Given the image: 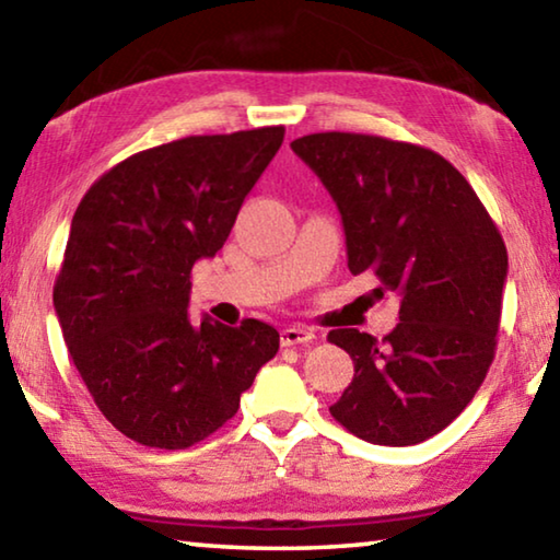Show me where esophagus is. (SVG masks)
Listing matches in <instances>:
<instances>
[{"label":"esophagus","instance_id":"34e87169","mask_svg":"<svg viewBox=\"0 0 560 560\" xmlns=\"http://www.w3.org/2000/svg\"><path fill=\"white\" fill-rule=\"evenodd\" d=\"M316 334L306 326H289L281 330V346L289 348V346H308L314 343Z\"/></svg>","mask_w":560,"mask_h":560}]
</instances>
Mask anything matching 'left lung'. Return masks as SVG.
Masks as SVG:
<instances>
[{
	"instance_id": "left-lung-1",
	"label": "left lung",
	"mask_w": 560,
	"mask_h": 560,
	"mask_svg": "<svg viewBox=\"0 0 560 560\" xmlns=\"http://www.w3.org/2000/svg\"><path fill=\"white\" fill-rule=\"evenodd\" d=\"M291 150L334 197L350 273L371 271L377 293L400 296V324L383 340L328 334L355 365L330 415L373 444L430 440L471 402L494 360L504 240L459 170L428 148L314 132Z\"/></svg>"
}]
</instances>
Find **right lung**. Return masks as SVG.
Wrapping results in <instances>:
<instances>
[{
  "label": "right lung",
  "mask_w": 560,
  "mask_h": 560,
  "mask_svg": "<svg viewBox=\"0 0 560 560\" xmlns=\"http://www.w3.org/2000/svg\"><path fill=\"white\" fill-rule=\"evenodd\" d=\"M283 128L189 136L98 177L71 220L54 308L103 417L145 447L185 450L240 410L279 334L189 320V271L230 236Z\"/></svg>",
  "instance_id": "right-lung-1"
}]
</instances>
